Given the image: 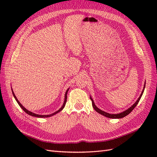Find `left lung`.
Listing matches in <instances>:
<instances>
[{
  "instance_id": "8db88e82",
  "label": "left lung",
  "mask_w": 157,
  "mask_h": 157,
  "mask_svg": "<svg viewBox=\"0 0 157 157\" xmlns=\"http://www.w3.org/2000/svg\"><path fill=\"white\" fill-rule=\"evenodd\" d=\"M145 84H146V83H145ZM145 84H144V89H143V90H142V93H141L140 96V97L138 98V99L137 100V101H136V102L134 103V104L131 106V107L129 108L128 109H127L126 111H123V112H122V113H118V114H110V113H106V112H105V111H102V110L99 109L97 107V106H96L95 105L94 102V101H93L92 98L90 97V100L92 101V104L93 108L94 109V110H95V111H96V112L100 113V114H101L102 115L105 116L106 117L111 118V119H121V118L124 117H125V116L128 115V114H129V113L133 111V109H134L136 107V105H137L138 104L140 100V98H141V97H142V96L143 92H144V88H145Z\"/></svg>"
}]
</instances>
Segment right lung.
Instances as JSON below:
<instances>
[{"instance_id": "add662e5", "label": "right lung", "mask_w": 157, "mask_h": 157, "mask_svg": "<svg viewBox=\"0 0 157 157\" xmlns=\"http://www.w3.org/2000/svg\"><path fill=\"white\" fill-rule=\"evenodd\" d=\"M68 90H69V89H67V90L66 91V92H65V101H64V102H63V106H61V108H60L57 111H56V112H55V113H52V114H51V115H38V114H35V113H32V112H31V111H29L28 110H27L26 109L24 106H23L21 103L19 102V101H18L17 100V97L15 96V94H14V92H13V90H12V92H13V96H14V98H15V100H16V101L17 102V103L19 104V105L20 106V107H21L23 111H24L26 113H28V115H31V116H33V117H41V118H45V117H51V116H52V115H55V114H56V113H58L59 112H60L61 111H62V110L63 109V108L65 107V104H66V102H67V92H68Z\"/></svg>"}]
</instances>
